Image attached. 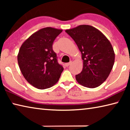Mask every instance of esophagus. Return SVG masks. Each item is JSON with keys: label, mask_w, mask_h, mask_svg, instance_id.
I'll return each instance as SVG.
<instances>
[{"label": "esophagus", "mask_w": 130, "mask_h": 130, "mask_svg": "<svg viewBox=\"0 0 130 130\" xmlns=\"http://www.w3.org/2000/svg\"><path fill=\"white\" fill-rule=\"evenodd\" d=\"M72 61H70V62H69V63H65V66L66 67H68V66H69L70 64H71L72 63Z\"/></svg>", "instance_id": "34e87169"}]
</instances>
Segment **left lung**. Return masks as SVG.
Returning <instances> with one entry per match:
<instances>
[{
  "label": "left lung",
  "mask_w": 130,
  "mask_h": 130,
  "mask_svg": "<svg viewBox=\"0 0 130 130\" xmlns=\"http://www.w3.org/2000/svg\"><path fill=\"white\" fill-rule=\"evenodd\" d=\"M81 53L83 68L76 76L78 83L89 88L106 80L115 62V52L107 38L92 26L83 25L66 30Z\"/></svg>",
  "instance_id": "8db88e82"
}]
</instances>
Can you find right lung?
<instances>
[{
	"mask_svg": "<svg viewBox=\"0 0 130 130\" xmlns=\"http://www.w3.org/2000/svg\"><path fill=\"white\" fill-rule=\"evenodd\" d=\"M62 30L47 27L30 36L21 45L18 62L24 77L32 86L45 89L58 82L63 68L57 62L53 43Z\"/></svg>",
	"mask_w": 130,
	"mask_h": 130,
	"instance_id": "right-lung-1",
	"label": "right lung"
}]
</instances>
